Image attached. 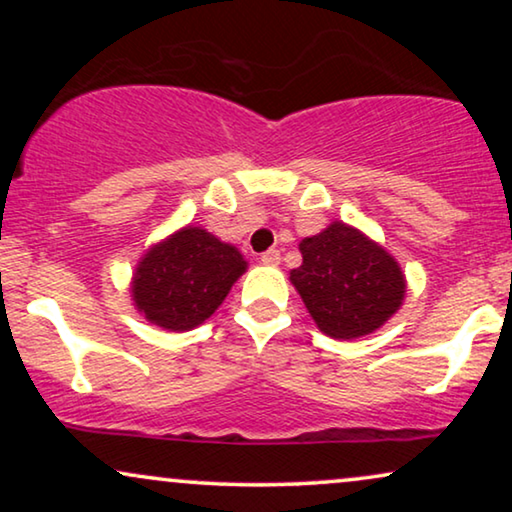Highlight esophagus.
Masks as SVG:
<instances>
[{
  "mask_svg": "<svg viewBox=\"0 0 512 512\" xmlns=\"http://www.w3.org/2000/svg\"><path fill=\"white\" fill-rule=\"evenodd\" d=\"M261 261L265 265H279V261H282V254H279L277 249H268L265 254H261Z\"/></svg>",
  "mask_w": 512,
  "mask_h": 512,
  "instance_id": "34e87169",
  "label": "esophagus"
}]
</instances>
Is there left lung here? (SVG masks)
Segmentation results:
<instances>
[{"instance_id": "left-lung-1", "label": "left lung", "mask_w": 512, "mask_h": 512, "mask_svg": "<svg viewBox=\"0 0 512 512\" xmlns=\"http://www.w3.org/2000/svg\"><path fill=\"white\" fill-rule=\"evenodd\" d=\"M300 254L303 265L291 270V284L331 338L352 340L373 333L401 307V268L356 228L335 221L324 233L305 237Z\"/></svg>"}]
</instances>
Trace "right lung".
I'll return each instance as SVG.
<instances>
[{
	"instance_id": "1",
	"label": "right lung",
	"mask_w": 512,
	"mask_h": 512,
	"mask_svg": "<svg viewBox=\"0 0 512 512\" xmlns=\"http://www.w3.org/2000/svg\"><path fill=\"white\" fill-rule=\"evenodd\" d=\"M244 270L247 261L235 247L188 226L146 251L132 298L151 324L191 331L212 317Z\"/></svg>"
}]
</instances>
